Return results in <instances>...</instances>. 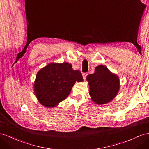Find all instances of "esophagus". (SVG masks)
Wrapping results in <instances>:
<instances>
[{
	"label": "esophagus",
	"mask_w": 149,
	"mask_h": 149,
	"mask_svg": "<svg viewBox=\"0 0 149 149\" xmlns=\"http://www.w3.org/2000/svg\"><path fill=\"white\" fill-rule=\"evenodd\" d=\"M87 73H84V74H82V77H83L84 80H86V76H87Z\"/></svg>",
	"instance_id": "34e87169"
}]
</instances>
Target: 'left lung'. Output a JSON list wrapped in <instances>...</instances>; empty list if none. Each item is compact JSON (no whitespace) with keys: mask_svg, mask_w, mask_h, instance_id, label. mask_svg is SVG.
Segmentation results:
<instances>
[{"mask_svg":"<svg viewBox=\"0 0 149 149\" xmlns=\"http://www.w3.org/2000/svg\"><path fill=\"white\" fill-rule=\"evenodd\" d=\"M86 80L89 83L91 99L95 104H107L119 92V77L103 65L95 68L94 73L87 75Z\"/></svg>","mask_w":149,"mask_h":149,"instance_id":"8db88e82","label":"left lung"}]
</instances>
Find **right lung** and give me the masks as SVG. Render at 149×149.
I'll return each mask as SVG.
<instances>
[{"instance_id":"add662e5","label":"right lung","mask_w":149,"mask_h":149,"mask_svg":"<svg viewBox=\"0 0 149 149\" xmlns=\"http://www.w3.org/2000/svg\"><path fill=\"white\" fill-rule=\"evenodd\" d=\"M81 72L74 70L68 62L50 63L38 72L34 91L40 103L55 107L68 97L76 82H82Z\"/></svg>"}]
</instances>
